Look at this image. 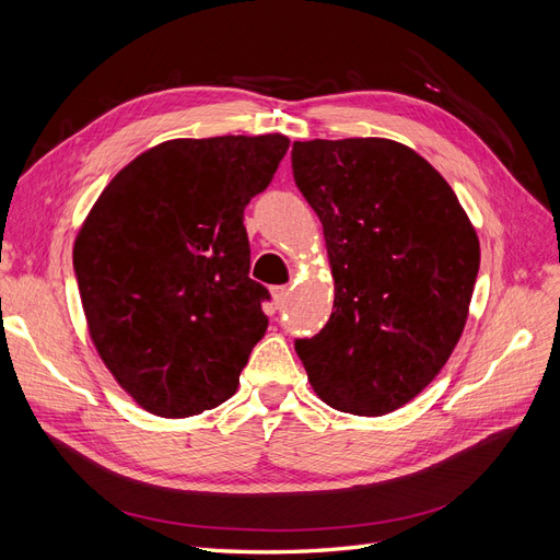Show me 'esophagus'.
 <instances>
[{
    "label": "esophagus",
    "instance_id": "1",
    "mask_svg": "<svg viewBox=\"0 0 560 560\" xmlns=\"http://www.w3.org/2000/svg\"><path fill=\"white\" fill-rule=\"evenodd\" d=\"M270 294H273V301H276V306H284V301H287V296H290V287H284V284H278V287H270Z\"/></svg>",
    "mask_w": 560,
    "mask_h": 560
}]
</instances>
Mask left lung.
I'll list each match as a JSON object with an SVG mask.
<instances>
[{
    "instance_id": "1",
    "label": "left lung",
    "mask_w": 560,
    "mask_h": 560,
    "mask_svg": "<svg viewBox=\"0 0 560 560\" xmlns=\"http://www.w3.org/2000/svg\"><path fill=\"white\" fill-rule=\"evenodd\" d=\"M292 171L334 276V313L296 338V354L331 409L385 416L418 397L460 341L477 231L448 182L393 140L294 142Z\"/></svg>"
}]
</instances>
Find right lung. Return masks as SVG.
<instances>
[{
    "label": "right lung",
    "instance_id": "obj_1",
    "mask_svg": "<svg viewBox=\"0 0 560 560\" xmlns=\"http://www.w3.org/2000/svg\"><path fill=\"white\" fill-rule=\"evenodd\" d=\"M287 149L278 132L163 142L83 222L74 273L93 346L149 413L189 418L238 389L270 299L249 278L243 214Z\"/></svg>",
    "mask_w": 560,
    "mask_h": 560
}]
</instances>
